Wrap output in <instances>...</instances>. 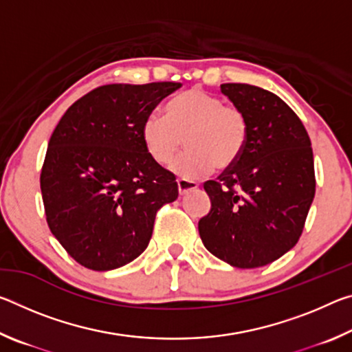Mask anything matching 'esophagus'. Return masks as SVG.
<instances>
[{"label":"esophagus","instance_id":"obj_1","mask_svg":"<svg viewBox=\"0 0 352 352\" xmlns=\"http://www.w3.org/2000/svg\"><path fill=\"white\" fill-rule=\"evenodd\" d=\"M177 186H178V194L184 195V194H188L189 190L197 189L199 188V183H195L192 180H183V178H178Z\"/></svg>","mask_w":352,"mask_h":352}]
</instances>
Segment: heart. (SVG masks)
Instances as JSON below:
<instances>
[{
	"mask_svg": "<svg viewBox=\"0 0 352 352\" xmlns=\"http://www.w3.org/2000/svg\"><path fill=\"white\" fill-rule=\"evenodd\" d=\"M142 142L155 163H169L186 142L170 169L183 180L204 177L239 162L248 142V121L236 107L201 88H190L166 105V116L153 111L141 127Z\"/></svg>",
	"mask_w": 352,
	"mask_h": 352,
	"instance_id": "1",
	"label": "heart"
}]
</instances>
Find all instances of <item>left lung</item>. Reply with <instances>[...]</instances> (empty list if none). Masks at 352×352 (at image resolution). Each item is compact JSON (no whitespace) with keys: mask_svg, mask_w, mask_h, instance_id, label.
Instances as JSON below:
<instances>
[{"mask_svg":"<svg viewBox=\"0 0 352 352\" xmlns=\"http://www.w3.org/2000/svg\"><path fill=\"white\" fill-rule=\"evenodd\" d=\"M220 90L248 121L239 162L204 184L211 211L199 220L210 253L237 269H256L296 245L315 195L311 140L276 94L248 83Z\"/></svg>","mask_w":352,"mask_h":352,"instance_id":"8db88e82","label":"left lung"}]
</instances>
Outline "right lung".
<instances>
[{
  "mask_svg": "<svg viewBox=\"0 0 352 352\" xmlns=\"http://www.w3.org/2000/svg\"><path fill=\"white\" fill-rule=\"evenodd\" d=\"M178 82L99 87L69 107L40 175L51 233L80 265L107 272L144 252L157 211L178 197L174 174L155 163L141 127Z\"/></svg>",
  "mask_w": 352,
  "mask_h": 352,
  "instance_id": "obj_1",
  "label": "right lung"
}]
</instances>
